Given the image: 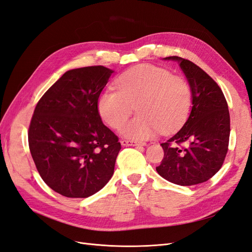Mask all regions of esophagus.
I'll use <instances>...</instances> for the list:
<instances>
[{
	"instance_id": "1",
	"label": "esophagus",
	"mask_w": 252,
	"mask_h": 252,
	"mask_svg": "<svg viewBox=\"0 0 252 252\" xmlns=\"http://www.w3.org/2000/svg\"><path fill=\"white\" fill-rule=\"evenodd\" d=\"M121 144L123 145V146H142V145H144V143L135 142L131 140H122Z\"/></svg>"
}]
</instances>
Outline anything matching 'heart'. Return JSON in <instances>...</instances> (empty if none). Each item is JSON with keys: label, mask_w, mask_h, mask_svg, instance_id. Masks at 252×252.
<instances>
[{"label": "heart", "mask_w": 252, "mask_h": 252, "mask_svg": "<svg viewBox=\"0 0 252 252\" xmlns=\"http://www.w3.org/2000/svg\"><path fill=\"white\" fill-rule=\"evenodd\" d=\"M116 89H106L97 98L102 119L120 129L136 110L139 114L122 129L128 139L142 141L156 135L159 129L171 131L187 117L191 90L181 75L150 64L138 65L122 73Z\"/></svg>", "instance_id": "1"}]
</instances>
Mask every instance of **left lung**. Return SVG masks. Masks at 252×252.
Returning a JSON list of instances; mask_svg holds the SVG:
<instances>
[{
	"instance_id": "left-lung-1",
	"label": "left lung",
	"mask_w": 252,
	"mask_h": 252,
	"mask_svg": "<svg viewBox=\"0 0 252 252\" xmlns=\"http://www.w3.org/2000/svg\"><path fill=\"white\" fill-rule=\"evenodd\" d=\"M178 61L189 82L192 108L184 126L162 143L158 173L174 184L191 186L211 179L223 166L230 135V116L222 89L191 61Z\"/></svg>"
}]
</instances>
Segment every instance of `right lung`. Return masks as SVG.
Returning <instances> with one entry per match:
<instances>
[{
    "label": "right lung",
    "mask_w": 252,
    "mask_h": 252,
    "mask_svg": "<svg viewBox=\"0 0 252 252\" xmlns=\"http://www.w3.org/2000/svg\"><path fill=\"white\" fill-rule=\"evenodd\" d=\"M112 72L104 66L67 71L34 108L28 129L32 157L43 181L64 196L93 195L113 174L121 144L97 110Z\"/></svg>",
    "instance_id": "add662e5"
}]
</instances>
